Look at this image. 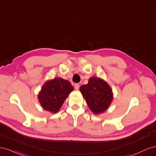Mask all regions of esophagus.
<instances>
[{
    "label": "esophagus",
    "instance_id": "obj_1",
    "mask_svg": "<svg viewBox=\"0 0 156 156\" xmlns=\"http://www.w3.org/2000/svg\"><path fill=\"white\" fill-rule=\"evenodd\" d=\"M79 87H80V85H79V84H78V83H77V84H75V90H77L79 88Z\"/></svg>",
    "mask_w": 156,
    "mask_h": 156
}]
</instances>
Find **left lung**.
<instances>
[{"label": "left lung", "mask_w": 156, "mask_h": 156, "mask_svg": "<svg viewBox=\"0 0 156 156\" xmlns=\"http://www.w3.org/2000/svg\"><path fill=\"white\" fill-rule=\"evenodd\" d=\"M79 90L90 109L95 115L104 112L113 100L111 87L104 80L97 77L90 78L88 84L80 87Z\"/></svg>", "instance_id": "8db88e82"}]
</instances>
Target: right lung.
Segmentation results:
<instances>
[{"label": "right lung", "instance_id": "add662e5", "mask_svg": "<svg viewBox=\"0 0 156 156\" xmlns=\"http://www.w3.org/2000/svg\"><path fill=\"white\" fill-rule=\"evenodd\" d=\"M74 88L71 83L60 77L46 81L37 95L42 108L51 113L57 112Z\"/></svg>", "mask_w": 156, "mask_h": 156}]
</instances>
